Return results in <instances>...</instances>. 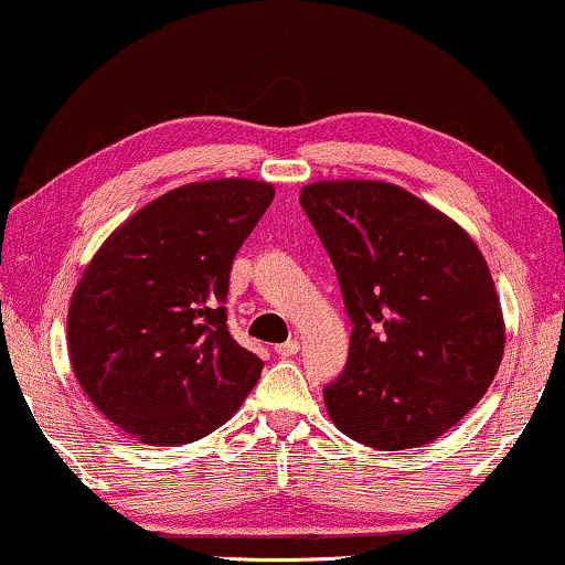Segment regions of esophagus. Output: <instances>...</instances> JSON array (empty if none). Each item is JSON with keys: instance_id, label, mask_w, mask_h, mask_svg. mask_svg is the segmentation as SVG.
Here are the masks:
<instances>
[{"instance_id": "1", "label": "esophagus", "mask_w": 565, "mask_h": 565, "mask_svg": "<svg viewBox=\"0 0 565 565\" xmlns=\"http://www.w3.org/2000/svg\"><path fill=\"white\" fill-rule=\"evenodd\" d=\"M298 352H300L298 339H288V342H282V344L275 347L277 358H292V354H298Z\"/></svg>"}]
</instances>
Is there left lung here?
Returning <instances> with one entry per match:
<instances>
[{"mask_svg":"<svg viewBox=\"0 0 565 565\" xmlns=\"http://www.w3.org/2000/svg\"><path fill=\"white\" fill-rule=\"evenodd\" d=\"M352 321L350 358L323 388L331 422L375 450H408L455 427L489 391L504 319L466 231L388 182L300 190Z\"/></svg>","mask_w":565,"mask_h":565,"instance_id":"8db88e82","label":"left lung"}]
</instances>
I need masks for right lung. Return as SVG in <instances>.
Returning <instances> with one entry per match:
<instances>
[{"instance_id":"add662e5","label":"right lung","mask_w":565,"mask_h":565,"mask_svg":"<svg viewBox=\"0 0 565 565\" xmlns=\"http://www.w3.org/2000/svg\"><path fill=\"white\" fill-rule=\"evenodd\" d=\"M254 180L192 182L122 223L68 306V358L92 404L143 445H188L242 406L262 360L231 337L228 275L273 203Z\"/></svg>"}]
</instances>
